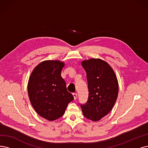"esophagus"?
<instances>
[{
    "mask_svg": "<svg viewBox=\"0 0 148 148\" xmlns=\"http://www.w3.org/2000/svg\"><path fill=\"white\" fill-rule=\"evenodd\" d=\"M73 96L74 97V99L76 100V98H77V93H73Z\"/></svg>",
    "mask_w": 148,
    "mask_h": 148,
    "instance_id": "obj_1",
    "label": "esophagus"
}]
</instances>
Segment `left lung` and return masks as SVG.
<instances>
[{"mask_svg": "<svg viewBox=\"0 0 148 148\" xmlns=\"http://www.w3.org/2000/svg\"><path fill=\"white\" fill-rule=\"evenodd\" d=\"M81 64L87 75L88 97L81 108L86 118L97 121L113 108L119 93V82L113 69L102 60L92 58Z\"/></svg>", "mask_w": 148, "mask_h": 148, "instance_id": "8db88e82", "label": "left lung"}]
</instances>
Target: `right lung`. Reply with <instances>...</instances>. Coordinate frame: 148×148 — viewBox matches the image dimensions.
I'll return each mask as SVG.
<instances>
[{
	"label": "right lung",
	"instance_id": "1",
	"mask_svg": "<svg viewBox=\"0 0 148 148\" xmlns=\"http://www.w3.org/2000/svg\"><path fill=\"white\" fill-rule=\"evenodd\" d=\"M64 63L47 60L34 69L28 82L29 101L37 114L49 121L61 117L74 98L61 73Z\"/></svg>",
	"mask_w": 148,
	"mask_h": 148
}]
</instances>
